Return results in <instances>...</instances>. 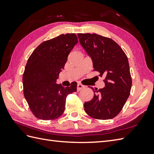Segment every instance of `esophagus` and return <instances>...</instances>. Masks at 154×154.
I'll use <instances>...</instances> for the list:
<instances>
[{
	"label": "esophagus",
	"mask_w": 154,
	"mask_h": 154,
	"mask_svg": "<svg viewBox=\"0 0 154 154\" xmlns=\"http://www.w3.org/2000/svg\"><path fill=\"white\" fill-rule=\"evenodd\" d=\"M84 88H85V86H84V85H83L79 84H79H77V91H79L80 90L84 89Z\"/></svg>",
	"instance_id": "esophagus-1"
}]
</instances>
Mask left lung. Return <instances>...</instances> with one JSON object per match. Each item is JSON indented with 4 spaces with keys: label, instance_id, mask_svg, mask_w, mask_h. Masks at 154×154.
<instances>
[{
    "label": "left lung",
    "instance_id": "1",
    "mask_svg": "<svg viewBox=\"0 0 154 154\" xmlns=\"http://www.w3.org/2000/svg\"><path fill=\"white\" fill-rule=\"evenodd\" d=\"M81 45L93 61L94 71L104 76L105 86L94 91L93 99L85 103V111L99 120L117 116L129 97L132 87L128 60L112 39L96 34H78Z\"/></svg>",
    "mask_w": 154,
    "mask_h": 154
}]
</instances>
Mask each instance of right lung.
<instances>
[{
  "mask_svg": "<svg viewBox=\"0 0 154 154\" xmlns=\"http://www.w3.org/2000/svg\"><path fill=\"white\" fill-rule=\"evenodd\" d=\"M77 43L75 34H61L42 42L28 58L22 79L24 95L38 119H57L64 112L67 96L77 91L76 82L64 87L56 81Z\"/></svg>",
  "mask_w": 154,
  "mask_h": 154,
  "instance_id": "add662e5",
  "label": "right lung"
}]
</instances>
